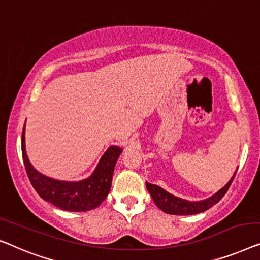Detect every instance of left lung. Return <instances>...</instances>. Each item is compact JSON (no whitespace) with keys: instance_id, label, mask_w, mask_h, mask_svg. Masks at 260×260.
<instances>
[{"instance_id":"left-lung-1","label":"left lung","mask_w":260,"mask_h":260,"mask_svg":"<svg viewBox=\"0 0 260 260\" xmlns=\"http://www.w3.org/2000/svg\"><path fill=\"white\" fill-rule=\"evenodd\" d=\"M236 173L237 171L224 187H221L218 192H215L214 194L208 197V198L198 200V202H189V200L179 198V197H175L171 194L170 192L165 191L160 186L149 184V182H146V187H147L153 202L155 203L156 206L162 212H165L167 214L191 215L202 213V212H205L213 206V205L217 204L226 194V192L229 191L230 186H231L233 179H235Z\"/></svg>"}]
</instances>
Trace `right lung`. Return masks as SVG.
<instances>
[{
	"instance_id": "1",
	"label": "right lung",
	"mask_w": 260,
	"mask_h": 260,
	"mask_svg": "<svg viewBox=\"0 0 260 260\" xmlns=\"http://www.w3.org/2000/svg\"><path fill=\"white\" fill-rule=\"evenodd\" d=\"M25 125L22 131V156L32 187L43 200L71 212H86L96 208L107 198L112 186L113 172L122 148L108 147L93 173L78 181L57 180L40 173L29 161L25 151Z\"/></svg>"
}]
</instances>
